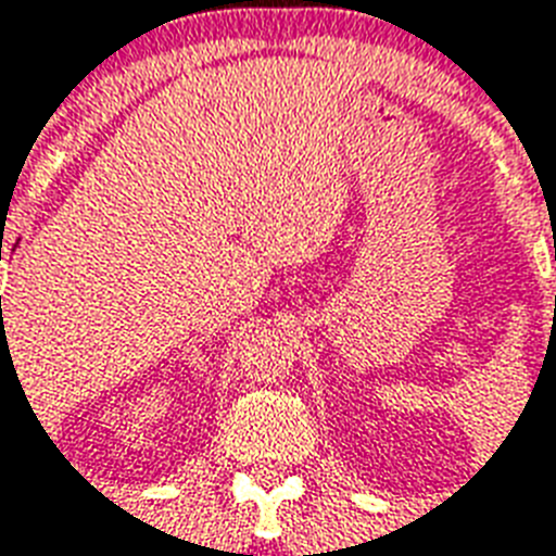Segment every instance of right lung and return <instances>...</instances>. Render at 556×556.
<instances>
[{
  "instance_id": "1",
  "label": "right lung",
  "mask_w": 556,
  "mask_h": 556,
  "mask_svg": "<svg viewBox=\"0 0 556 556\" xmlns=\"http://www.w3.org/2000/svg\"><path fill=\"white\" fill-rule=\"evenodd\" d=\"M0 260H2V256H0ZM0 305H2V296H0Z\"/></svg>"
}]
</instances>
